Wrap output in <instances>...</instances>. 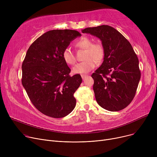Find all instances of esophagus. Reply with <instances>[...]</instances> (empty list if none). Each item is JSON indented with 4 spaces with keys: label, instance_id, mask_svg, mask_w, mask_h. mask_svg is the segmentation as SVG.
<instances>
[{
    "label": "esophagus",
    "instance_id": "1",
    "mask_svg": "<svg viewBox=\"0 0 157 157\" xmlns=\"http://www.w3.org/2000/svg\"><path fill=\"white\" fill-rule=\"evenodd\" d=\"M86 76H87V75H85V74H82V75H81V78L83 79H84Z\"/></svg>",
    "mask_w": 157,
    "mask_h": 157
}]
</instances>
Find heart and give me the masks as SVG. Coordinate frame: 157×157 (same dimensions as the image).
<instances>
[{"mask_svg": "<svg viewBox=\"0 0 157 157\" xmlns=\"http://www.w3.org/2000/svg\"><path fill=\"white\" fill-rule=\"evenodd\" d=\"M75 46L79 49H85L84 62L76 64L72 69L75 74H86L95 68L96 62H101L104 56V48L99 42L92 43V39L88 37H83L78 39ZM64 62L69 65H74L76 62V57L69 48H65L62 52Z\"/></svg>", "mask_w": 157, "mask_h": 157, "instance_id": "b5f03b06", "label": "heart"}]
</instances>
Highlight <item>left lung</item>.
<instances>
[{"label":"left lung","instance_id":"8db88e82","mask_svg":"<svg viewBox=\"0 0 157 157\" xmlns=\"http://www.w3.org/2000/svg\"><path fill=\"white\" fill-rule=\"evenodd\" d=\"M99 38L104 48V61L92 74L97 103L109 111L125 108L133 100L141 78L139 60L128 40L109 25L82 30Z\"/></svg>","mask_w":157,"mask_h":157}]
</instances>
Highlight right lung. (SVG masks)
I'll return each instance as SVG.
<instances>
[{"mask_svg": "<svg viewBox=\"0 0 157 157\" xmlns=\"http://www.w3.org/2000/svg\"><path fill=\"white\" fill-rule=\"evenodd\" d=\"M81 36L74 30H49L28 49L21 66V83L31 102L46 116L63 118L75 108L74 94L82 78L79 74L69 75L62 52Z\"/></svg>", "mask_w": 157, "mask_h": 157, "instance_id": "right-lung-1", "label": "right lung"}]
</instances>
